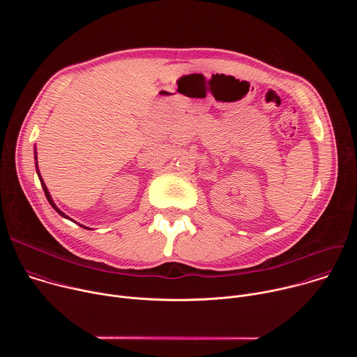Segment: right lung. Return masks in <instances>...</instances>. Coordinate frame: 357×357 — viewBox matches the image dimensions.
Wrapping results in <instances>:
<instances>
[{
	"mask_svg": "<svg viewBox=\"0 0 357 357\" xmlns=\"http://www.w3.org/2000/svg\"><path fill=\"white\" fill-rule=\"evenodd\" d=\"M35 160H36V151H35ZM36 172H38V175H39V171H38V162H36ZM39 179H40V185H42V188H43V192H45V195H46V199H47V202L50 203V205H52V208L61 215V216H63V218H66V219H69L62 211H59V208H56V205L54 203V200H52V197H50V195H49V192H47V188H46V185L43 183V181H42V178H40V175H39ZM72 220V219H70ZM82 226V225H80ZM82 227H84V229H87L86 226H82Z\"/></svg>",
	"mask_w": 357,
	"mask_h": 357,
	"instance_id": "right-lung-1",
	"label": "right lung"
}]
</instances>
